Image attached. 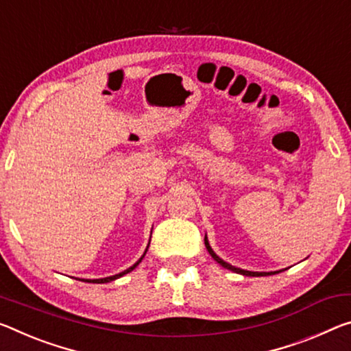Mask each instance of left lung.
<instances>
[{"mask_svg":"<svg viewBox=\"0 0 351 351\" xmlns=\"http://www.w3.org/2000/svg\"><path fill=\"white\" fill-rule=\"evenodd\" d=\"M204 245H206V248H208L209 254L213 256V258H214V261H217V263H219L221 267H225V269L231 270V271H234V274H241V275H245V276H265V275H275V274H280V271H281V270H278V271H250V270L239 269V267H234V265L228 264L226 261H223L221 258H219V256H217V254L214 253V250L210 248V245H209V241H208V237H206V236H204Z\"/></svg>","mask_w":351,"mask_h":351,"instance_id":"left-lung-1","label":"left lung"}]
</instances>
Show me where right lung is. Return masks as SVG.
Returning a JSON list of instances; mask_svg holds the SVG:
<instances>
[{
	"instance_id": "right-lung-1",
	"label": "right lung",
	"mask_w": 351,
	"mask_h": 351,
	"mask_svg": "<svg viewBox=\"0 0 351 351\" xmlns=\"http://www.w3.org/2000/svg\"><path fill=\"white\" fill-rule=\"evenodd\" d=\"M149 245V243H148ZM147 250H148V247H147ZM147 250H145V253H143L142 256H141V259L137 261L136 264H132L130 269H126V270H123V271H120V274H117V275H112V276H106V278H98V280H80V281H86V282H93V285H103V282H109V281H114V280H117V278H120V276H123V275H126V274H130V271H132L136 269V267L142 263V259L145 258V254H147Z\"/></svg>"
}]
</instances>
